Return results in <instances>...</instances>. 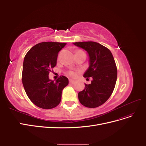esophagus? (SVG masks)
<instances>
[{
  "instance_id": "34e87169",
  "label": "esophagus",
  "mask_w": 146,
  "mask_h": 146,
  "mask_svg": "<svg viewBox=\"0 0 146 146\" xmlns=\"http://www.w3.org/2000/svg\"><path fill=\"white\" fill-rule=\"evenodd\" d=\"M69 83H71V84H74L75 83V81L72 80H69Z\"/></svg>"
}]
</instances>
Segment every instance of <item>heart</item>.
Masks as SVG:
<instances>
[{"instance_id": "b5f03b06", "label": "heart", "mask_w": 146, "mask_h": 146, "mask_svg": "<svg viewBox=\"0 0 146 146\" xmlns=\"http://www.w3.org/2000/svg\"><path fill=\"white\" fill-rule=\"evenodd\" d=\"M68 74L69 75V76L72 77H74L76 76V72H74V71H72V70H70V71H69L68 72Z\"/></svg>"}]
</instances>
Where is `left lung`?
<instances>
[{"label":"left lung","instance_id":"left-lung-1","mask_svg":"<svg viewBox=\"0 0 146 146\" xmlns=\"http://www.w3.org/2000/svg\"><path fill=\"white\" fill-rule=\"evenodd\" d=\"M75 46L83 48L89 55V68L84 77H92L91 84L78 92L79 101L88 108H96L104 104L115 87L117 70L113 56L108 48L93 41L77 42Z\"/></svg>","mask_w":146,"mask_h":146}]
</instances>
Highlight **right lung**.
<instances>
[{
	"label": "right lung",
	"instance_id": "1",
	"mask_svg": "<svg viewBox=\"0 0 146 146\" xmlns=\"http://www.w3.org/2000/svg\"><path fill=\"white\" fill-rule=\"evenodd\" d=\"M66 43L42 42L32 47L25 55L22 81L30 100L37 107L51 109L58 105L64 88L68 85L67 77L61 76L54 82L48 74L56 64L58 52Z\"/></svg>",
	"mask_w": 146,
	"mask_h": 146
}]
</instances>
